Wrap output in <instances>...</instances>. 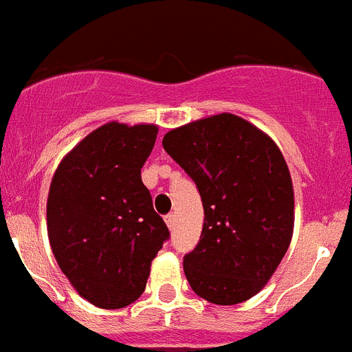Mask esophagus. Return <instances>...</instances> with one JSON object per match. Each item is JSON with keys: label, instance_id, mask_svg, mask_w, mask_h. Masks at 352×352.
<instances>
[{"label": "esophagus", "instance_id": "34e87169", "mask_svg": "<svg viewBox=\"0 0 352 352\" xmlns=\"http://www.w3.org/2000/svg\"><path fill=\"white\" fill-rule=\"evenodd\" d=\"M174 222H176V214H173V213H169V214H167V217H166V223H167V227H169L170 231H173Z\"/></svg>", "mask_w": 352, "mask_h": 352}]
</instances>
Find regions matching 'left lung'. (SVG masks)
I'll list each match as a JSON object with an SVG mask.
<instances>
[{
    "instance_id": "1",
    "label": "left lung",
    "mask_w": 352,
    "mask_h": 352,
    "mask_svg": "<svg viewBox=\"0 0 352 352\" xmlns=\"http://www.w3.org/2000/svg\"><path fill=\"white\" fill-rule=\"evenodd\" d=\"M162 144L203 199L201 239L183 259L186 280L210 303L250 300L278 268L294 231L284 155L268 133L229 113L173 129Z\"/></svg>"
}]
</instances>
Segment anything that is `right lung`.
I'll return each instance as SVG.
<instances>
[{"mask_svg": "<svg viewBox=\"0 0 352 352\" xmlns=\"http://www.w3.org/2000/svg\"><path fill=\"white\" fill-rule=\"evenodd\" d=\"M158 126L109 121L60 162L47 197V234L72 287L100 309H123L146 289L169 229L141 179Z\"/></svg>", "mask_w": 352, "mask_h": 352, "instance_id": "obj_1", "label": "right lung"}]
</instances>
